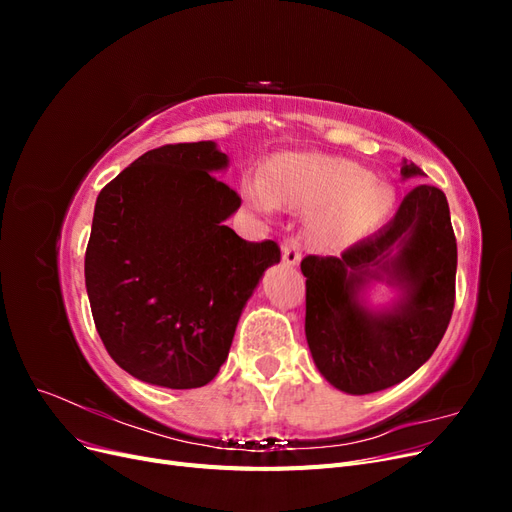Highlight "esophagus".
<instances>
[{
  "instance_id": "34e87169",
  "label": "esophagus",
  "mask_w": 512,
  "mask_h": 512,
  "mask_svg": "<svg viewBox=\"0 0 512 512\" xmlns=\"http://www.w3.org/2000/svg\"><path fill=\"white\" fill-rule=\"evenodd\" d=\"M282 258L288 267H297L301 260V245L294 237H288L282 245Z\"/></svg>"
}]
</instances>
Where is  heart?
Returning <instances> with one entry per match:
<instances>
[{
  "label": "heart",
  "mask_w": 512,
  "mask_h": 512,
  "mask_svg": "<svg viewBox=\"0 0 512 512\" xmlns=\"http://www.w3.org/2000/svg\"><path fill=\"white\" fill-rule=\"evenodd\" d=\"M243 196L260 213L275 205L301 211H322L318 235L346 241L380 222L393 207L391 185L371 179L352 162L320 156H280L269 162L265 175L243 181Z\"/></svg>",
  "instance_id": "heart-1"
}]
</instances>
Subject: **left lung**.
Wrapping results in <instances>:
<instances>
[{"label": "left lung", "mask_w": 512, "mask_h": 512, "mask_svg": "<svg viewBox=\"0 0 512 512\" xmlns=\"http://www.w3.org/2000/svg\"><path fill=\"white\" fill-rule=\"evenodd\" d=\"M401 175L423 170L404 160ZM301 271L305 337L320 374L348 395L399 384L438 348L453 316L457 241L444 192L416 185L389 224L342 256L303 258ZM371 281L398 288L393 306L366 305Z\"/></svg>", "instance_id": "8db88e82"}]
</instances>
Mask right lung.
I'll return each mask as SVG.
<instances>
[{
    "instance_id": "1",
    "label": "right lung",
    "mask_w": 512,
    "mask_h": 512,
    "mask_svg": "<svg viewBox=\"0 0 512 512\" xmlns=\"http://www.w3.org/2000/svg\"><path fill=\"white\" fill-rule=\"evenodd\" d=\"M213 141L143 153L102 188L85 252V286L111 359L166 389L218 376L275 241L241 239L224 222L241 207L220 181Z\"/></svg>"
}]
</instances>
